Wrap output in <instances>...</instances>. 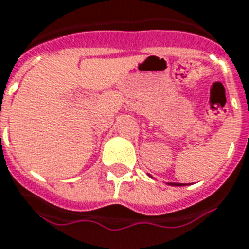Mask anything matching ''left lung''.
I'll return each instance as SVG.
<instances>
[{"mask_svg":"<svg viewBox=\"0 0 249 249\" xmlns=\"http://www.w3.org/2000/svg\"><path fill=\"white\" fill-rule=\"evenodd\" d=\"M149 177H152V176H149ZM152 178H153V177H152ZM167 185H169V186H186L185 183H174V182H169Z\"/></svg>","mask_w":249,"mask_h":249,"instance_id":"1","label":"left lung"}]
</instances>
